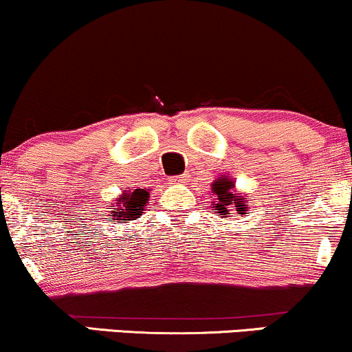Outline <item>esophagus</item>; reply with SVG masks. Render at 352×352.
<instances>
[{
    "label": "esophagus",
    "instance_id": "esophagus-1",
    "mask_svg": "<svg viewBox=\"0 0 352 352\" xmlns=\"http://www.w3.org/2000/svg\"><path fill=\"white\" fill-rule=\"evenodd\" d=\"M187 180H188L187 173H184V175H175V177H172V179H170L172 184H185Z\"/></svg>",
    "mask_w": 352,
    "mask_h": 352
}]
</instances>
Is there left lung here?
Returning a JSON list of instances; mask_svg holds the SVG:
<instances>
[{
  "label": "left lung",
  "mask_w": 352,
  "mask_h": 352,
  "mask_svg": "<svg viewBox=\"0 0 352 352\" xmlns=\"http://www.w3.org/2000/svg\"><path fill=\"white\" fill-rule=\"evenodd\" d=\"M212 188H213V193L217 195L215 210H218L220 215L228 217L230 210H235V212L240 213V215H243L246 210H248L245 205V200L241 199L240 195H236V193H233L232 180H227V179L215 180V184L212 185Z\"/></svg>",
  "instance_id": "obj_1"
}]
</instances>
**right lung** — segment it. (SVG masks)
<instances>
[{
    "label": "right lung",
    "mask_w": 352,
    "mask_h": 352,
    "mask_svg": "<svg viewBox=\"0 0 352 352\" xmlns=\"http://www.w3.org/2000/svg\"><path fill=\"white\" fill-rule=\"evenodd\" d=\"M148 195H151V193L144 188H135L134 192L125 193L122 199L119 200V205H117L119 208L112 210L111 217H114L112 220L129 221V220H134V218H139V215H142V210L145 207V204H147ZM120 203L123 205L120 206Z\"/></svg>",
    "instance_id": "add662e5"
}]
</instances>
